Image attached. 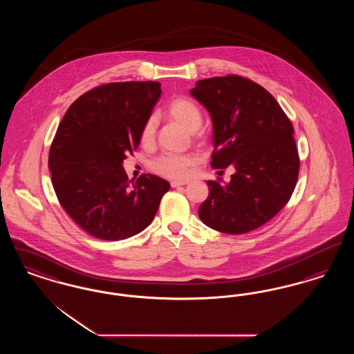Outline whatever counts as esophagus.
<instances>
[{
	"label": "esophagus",
	"instance_id": "obj_1",
	"mask_svg": "<svg viewBox=\"0 0 354 354\" xmlns=\"http://www.w3.org/2000/svg\"><path fill=\"white\" fill-rule=\"evenodd\" d=\"M188 185V180H172L171 182V187H180V185Z\"/></svg>",
	"mask_w": 354,
	"mask_h": 354
}]
</instances>
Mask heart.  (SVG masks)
Returning <instances> with one entry per match:
<instances>
[{
    "label": "heart",
    "instance_id": "b5f03b06",
    "mask_svg": "<svg viewBox=\"0 0 354 354\" xmlns=\"http://www.w3.org/2000/svg\"><path fill=\"white\" fill-rule=\"evenodd\" d=\"M166 117L182 126L185 131L191 133L195 140H204V134L199 130L202 126L203 114L201 107L189 98L179 97L169 102L166 109ZM156 135V118L151 115L146 119L142 131L140 142L143 146H150ZM196 158L194 153H163L155 158L150 165L152 171L158 175L169 179H185L192 167L195 166Z\"/></svg>",
    "mask_w": 354,
    "mask_h": 354
}]
</instances>
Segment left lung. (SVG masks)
<instances>
[{"label":"left lung","instance_id":"8db88e82","mask_svg":"<svg viewBox=\"0 0 354 354\" xmlns=\"http://www.w3.org/2000/svg\"><path fill=\"white\" fill-rule=\"evenodd\" d=\"M191 95L212 118V169H235L230 183L207 182L199 218L223 234L251 232L283 209L297 183L293 126L263 86L236 74L198 81Z\"/></svg>","mask_w":354,"mask_h":354}]
</instances>
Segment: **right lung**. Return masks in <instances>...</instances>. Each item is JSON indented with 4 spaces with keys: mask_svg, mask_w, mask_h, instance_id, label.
<instances>
[{
    "mask_svg": "<svg viewBox=\"0 0 354 354\" xmlns=\"http://www.w3.org/2000/svg\"><path fill=\"white\" fill-rule=\"evenodd\" d=\"M162 94L159 82H111L71 103L49 152L55 195L88 235L117 241L150 225L167 180L143 174L129 180L122 167Z\"/></svg>",
    "mask_w": 354,
    "mask_h": 354,
    "instance_id": "add662e5",
    "label": "right lung"
}]
</instances>
